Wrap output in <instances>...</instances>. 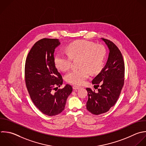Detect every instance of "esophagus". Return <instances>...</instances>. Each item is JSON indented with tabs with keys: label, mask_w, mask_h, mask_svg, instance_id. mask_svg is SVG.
I'll return each instance as SVG.
<instances>
[{
	"label": "esophagus",
	"mask_w": 146,
	"mask_h": 146,
	"mask_svg": "<svg viewBox=\"0 0 146 146\" xmlns=\"http://www.w3.org/2000/svg\"><path fill=\"white\" fill-rule=\"evenodd\" d=\"M80 87H79V86H73V89L74 90H78V89H79Z\"/></svg>",
	"instance_id": "esophagus-1"
}]
</instances>
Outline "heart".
Wrapping results in <instances>:
<instances>
[{
	"mask_svg": "<svg viewBox=\"0 0 146 146\" xmlns=\"http://www.w3.org/2000/svg\"><path fill=\"white\" fill-rule=\"evenodd\" d=\"M69 57L63 53H58L54 58L55 67L59 70H68L71 58H79V70L70 71L65 76L66 80L76 85L83 84L88 78L90 71L92 74L99 72L103 67L106 51L102 45L87 40H76L70 43L66 48Z\"/></svg>",
	"mask_w": 146,
	"mask_h": 146,
	"instance_id": "1",
	"label": "heart"
}]
</instances>
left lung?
<instances>
[{
    "label": "left lung",
    "instance_id": "1",
    "mask_svg": "<svg viewBox=\"0 0 146 146\" xmlns=\"http://www.w3.org/2000/svg\"><path fill=\"white\" fill-rule=\"evenodd\" d=\"M101 39L109 50L108 59L104 68L92 80L97 92L86 88L88 96L86 108L94 115L105 113L115 105L124 84V63L120 50L111 41Z\"/></svg>",
    "mask_w": 146,
    "mask_h": 146
}]
</instances>
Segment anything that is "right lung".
<instances>
[{
  "instance_id": "1",
  "label": "right lung",
  "mask_w": 146,
  "mask_h": 146,
  "mask_svg": "<svg viewBox=\"0 0 146 146\" xmlns=\"http://www.w3.org/2000/svg\"><path fill=\"white\" fill-rule=\"evenodd\" d=\"M60 44L56 39L38 41L30 51L25 64L26 84L30 98L35 106L48 116L61 113L72 91V87L66 84L54 92L63 82L54 63L55 50Z\"/></svg>"
}]
</instances>
